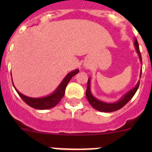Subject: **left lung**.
Returning a JSON list of instances; mask_svg holds the SVG:
<instances>
[{
    "mask_svg": "<svg viewBox=\"0 0 152 152\" xmlns=\"http://www.w3.org/2000/svg\"><path fill=\"white\" fill-rule=\"evenodd\" d=\"M135 49H136L137 52L139 54V58H140V60L142 61V56H141V52L139 51V42L137 41V39H135ZM142 75V73H141ZM139 87V82H138L137 85L135 86L133 89H132L129 92H128L122 98L121 100H119L116 103H104V102L100 101V100H96V98H94L92 96L91 92V90H90V79H88V86H87V90H86V96H87V99H88V102L90 103L91 106H92L95 110L99 111H101V112H105V113H110V112H113V111H116L119 109H121L122 107H124L126 103H128L130 100H131L132 96L135 95V94L136 93L137 90Z\"/></svg>",
    "mask_w": 152,
    "mask_h": 152,
    "instance_id": "8db88e82",
    "label": "left lung"
}]
</instances>
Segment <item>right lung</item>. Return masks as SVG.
<instances>
[{
	"label": "right lung",
	"mask_w": 152,
	"mask_h": 152,
	"mask_svg": "<svg viewBox=\"0 0 152 152\" xmlns=\"http://www.w3.org/2000/svg\"><path fill=\"white\" fill-rule=\"evenodd\" d=\"M79 72V70H75L74 72H70L66 77H64V80H62V82L59 85V87L57 88L56 91H55L52 94L49 95V96H46V97L42 98H31L28 97V96H25V95L22 94L19 92L17 89V94L19 96L22 98V100H23L26 104L29 106V107H33L35 109H38V110H46V109H50L56 106L58 103H59L60 100H61V98L64 96V92H65V88H66L67 84L70 81V80L72 79L73 76H75L76 74ZM14 87V86H13Z\"/></svg>",
	"instance_id": "right-lung-1"
}]
</instances>
